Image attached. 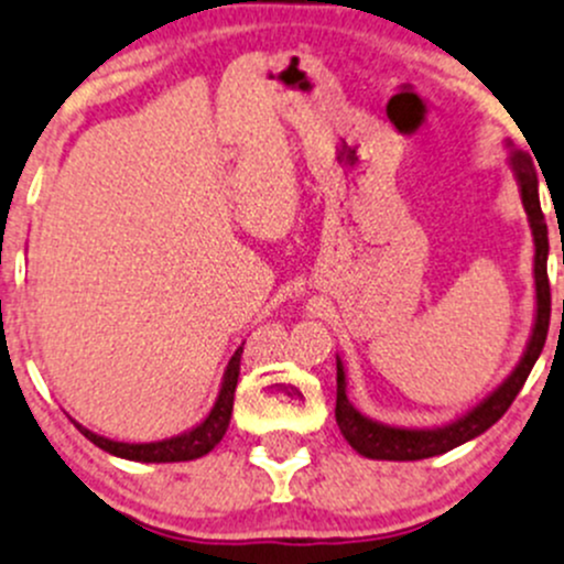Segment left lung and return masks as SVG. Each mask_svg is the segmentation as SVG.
Segmentation results:
<instances>
[{
  "mask_svg": "<svg viewBox=\"0 0 564 564\" xmlns=\"http://www.w3.org/2000/svg\"><path fill=\"white\" fill-rule=\"evenodd\" d=\"M505 147H508V165L510 171H513L516 184H519L521 206H524L527 212V223H530L532 230V243H535V263H532V274H535V321H532V334L530 339H527L524 352H521L513 371L499 382L495 391L486 393L475 408H469L464 415L454 417V421L443 423V426L432 429L388 426V423L375 421V417L356 410V404L347 399L345 364L336 356V423H339V432L345 434L347 443H350L361 456L382 458V462H417V458L448 454V451L458 448V445L480 437L486 429L495 426L499 417L508 412L513 399L519 397L521 386H524L527 377H530L532 367H535V361L541 358L551 321V288L549 271H545V263H549V228H545L541 197H538L535 162H532L530 154L516 149L513 141H505Z\"/></svg>",
  "mask_w": 564,
  "mask_h": 564,
  "instance_id": "left-lung-1",
  "label": "left lung"
}]
</instances>
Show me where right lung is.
I'll return each mask as SVG.
<instances>
[{
	"instance_id": "right-lung-1",
	"label": "right lung",
	"mask_w": 564,
	"mask_h": 564,
	"mask_svg": "<svg viewBox=\"0 0 564 564\" xmlns=\"http://www.w3.org/2000/svg\"><path fill=\"white\" fill-rule=\"evenodd\" d=\"M241 352H243V345L236 347V352L230 356L228 367H225V375H223V386H219V393L217 399H214L208 415L203 417L200 423H195L193 429H187V432L173 434V437H165V440H154V443H121V440L102 437V434L80 426L78 421H73L75 429H78L89 443H95L97 448H102L110 456L127 458V462L167 464V462H193V458L206 456L208 451H214V445H219V440L225 437V432H228L230 426L236 382H239V371H241Z\"/></svg>"
}]
</instances>
